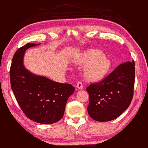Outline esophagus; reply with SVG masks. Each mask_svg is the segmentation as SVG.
<instances>
[{"instance_id": "1", "label": "esophagus", "mask_w": 148, "mask_h": 148, "mask_svg": "<svg viewBox=\"0 0 148 148\" xmlns=\"http://www.w3.org/2000/svg\"><path fill=\"white\" fill-rule=\"evenodd\" d=\"M76 87L79 89V90H82L83 89V86L81 82H77V84H76Z\"/></svg>"}]
</instances>
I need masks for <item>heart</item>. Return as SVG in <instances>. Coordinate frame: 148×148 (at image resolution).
Segmentation results:
<instances>
[{
  "mask_svg": "<svg viewBox=\"0 0 148 148\" xmlns=\"http://www.w3.org/2000/svg\"><path fill=\"white\" fill-rule=\"evenodd\" d=\"M77 62L86 65L84 69V75L90 81H100L106 76L111 68V62L99 49L86 51L77 58Z\"/></svg>",
  "mask_w": 148,
  "mask_h": 148,
  "instance_id": "obj_1",
  "label": "heart"
}]
</instances>
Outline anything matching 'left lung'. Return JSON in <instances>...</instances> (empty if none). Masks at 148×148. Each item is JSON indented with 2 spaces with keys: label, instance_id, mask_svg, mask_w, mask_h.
I'll return each mask as SVG.
<instances>
[{
  "label": "left lung",
  "instance_id": "obj_1",
  "mask_svg": "<svg viewBox=\"0 0 148 148\" xmlns=\"http://www.w3.org/2000/svg\"><path fill=\"white\" fill-rule=\"evenodd\" d=\"M134 84L135 62L132 60L120 64L101 82L90 84L86 88L90 117L99 122L119 117L132 102Z\"/></svg>",
  "mask_w": 148,
  "mask_h": 148
}]
</instances>
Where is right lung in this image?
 Wrapping results in <instances>:
<instances>
[{
  "instance_id": "right-lung-1",
  "label": "right lung",
  "mask_w": 148,
  "mask_h": 148,
  "mask_svg": "<svg viewBox=\"0 0 148 148\" xmlns=\"http://www.w3.org/2000/svg\"><path fill=\"white\" fill-rule=\"evenodd\" d=\"M40 44H29L18 48L10 68L11 87L25 115L40 124H53L62 118L68 99L75 88L33 73L24 65L26 50Z\"/></svg>"
}]
</instances>
